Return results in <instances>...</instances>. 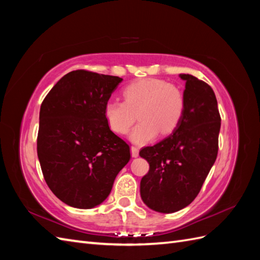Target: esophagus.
<instances>
[{
    "label": "esophagus",
    "instance_id": "1",
    "mask_svg": "<svg viewBox=\"0 0 260 260\" xmlns=\"http://www.w3.org/2000/svg\"><path fill=\"white\" fill-rule=\"evenodd\" d=\"M131 152H132V156H133V157H137V156H139L140 150H139V147L132 146V147H131Z\"/></svg>",
    "mask_w": 260,
    "mask_h": 260
}]
</instances>
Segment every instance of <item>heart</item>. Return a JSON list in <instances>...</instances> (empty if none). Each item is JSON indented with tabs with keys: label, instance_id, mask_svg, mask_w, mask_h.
<instances>
[{
	"label": "heart",
	"instance_id": "heart-1",
	"mask_svg": "<svg viewBox=\"0 0 260 260\" xmlns=\"http://www.w3.org/2000/svg\"><path fill=\"white\" fill-rule=\"evenodd\" d=\"M124 102L108 101L104 115L110 129L124 135L137 117L141 120L131 139L135 143L150 142L159 132L168 135L173 132L184 112V95L178 87L156 78H143L131 82L123 90Z\"/></svg>",
	"mask_w": 260,
	"mask_h": 260
}]
</instances>
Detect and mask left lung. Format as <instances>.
Wrapping results in <instances>:
<instances>
[{
  "label": "left lung",
  "instance_id": "left-lung-1",
  "mask_svg": "<svg viewBox=\"0 0 260 260\" xmlns=\"http://www.w3.org/2000/svg\"><path fill=\"white\" fill-rule=\"evenodd\" d=\"M180 77L185 80L180 124L167 139L140 151L150 164L141 180L142 200L163 213L179 211L194 200L219 148L221 117L212 88L192 75Z\"/></svg>",
  "mask_w": 260,
  "mask_h": 260
}]
</instances>
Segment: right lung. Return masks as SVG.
I'll return each instance as SVG.
<instances>
[{
    "label": "right lung",
    "instance_id": "add662e5",
    "mask_svg": "<svg viewBox=\"0 0 260 260\" xmlns=\"http://www.w3.org/2000/svg\"><path fill=\"white\" fill-rule=\"evenodd\" d=\"M121 78L75 70L43 99L37 139L43 178L70 207L90 209L106 199L131 158L129 145L109 129L104 108Z\"/></svg>",
    "mask_w": 260,
    "mask_h": 260
}]
</instances>
